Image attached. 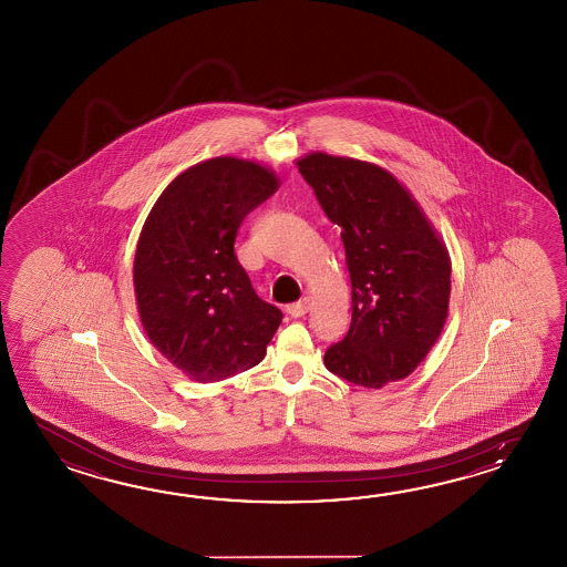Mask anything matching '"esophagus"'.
Returning <instances> with one entry per match:
<instances>
[{
  "mask_svg": "<svg viewBox=\"0 0 567 567\" xmlns=\"http://www.w3.org/2000/svg\"><path fill=\"white\" fill-rule=\"evenodd\" d=\"M308 310H310V300H308V298H301L300 301L288 303V308H286V312H288L291 318H301Z\"/></svg>",
  "mask_w": 567,
  "mask_h": 567,
  "instance_id": "esophagus-1",
  "label": "esophagus"
}]
</instances>
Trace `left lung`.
Here are the masks:
<instances>
[{
    "label": "left lung",
    "mask_w": 567,
    "mask_h": 567,
    "mask_svg": "<svg viewBox=\"0 0 567 567\" xmlns=\"http://www.w3.org/2000/svg\"><path fill=\"white\" fill-rule=\"evenodd\" d=\"M298 169L342 229L352 284L349 332L326 349V369L369 389L405 379L446 322L452 266L444 243L386 169L322 152L301 157Z\"/></svg>",
    "instance_id": "left-lung-1"
}]
</instances>
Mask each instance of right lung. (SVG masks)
<instances>
[{
    "mask_svg": "<svg viewBox=\"0 0 567 567\" xmlns=\"http://www.w3.org/2000/svg\"><path fill=\"white\" fill-rule=\"evenodd\" d=\"M276 190L264 166L213 157L182 172L145 220L133 261L140 318L154 347L198 383L259 364L281 324L235 255L243 220Z\"/></svg>",
    "mask_w": 567,
    "mask_h": 567,
    "instance_id": "1",
    "label": "right lung"
}]
</instances>
